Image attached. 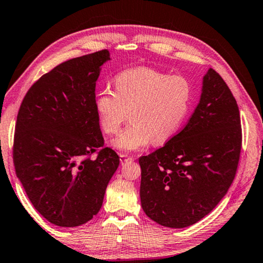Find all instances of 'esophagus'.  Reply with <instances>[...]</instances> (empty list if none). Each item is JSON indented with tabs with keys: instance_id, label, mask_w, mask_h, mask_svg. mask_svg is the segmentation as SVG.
I'll return each instance as SVG.
<instances>
[{
	"instance_id": "1",
	"label": "esophagus",
	"mask_w": 263,
	"mask_h": 263,
	"mask_svg": "<svg viewBox=\"0 0 263 263\" xmlns=\"http://www.w3.org/2000/svg\"><path fill=\"white\" fill-rule=\"evenodd\" d=\"M119 158H121V162L122 163H125L127 161H132L133 158L132 157H128L127 154H121L119 155Z\"/></svg>"
}]
</instances>
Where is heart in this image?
Returning <instances> with one entry per match:
<instances>
[{
  "label": "heart",
  "mask_w": 263,
  "mask_h": 263,
  "mask_svg": "<svg viewBox=\"0 0 263 263\" xmlns=\"http://www.w3.org/2000/svg\"><path fill=\"white\" fill-rule=\"evenodd\" d=\"M114 87L115 92L108 89L97 92L94 109L106 135L118 133L130 112V125L111 142L121 152L172 139L183 125L193 100V84L188 79L169 77L149 67L122 70L114 79Z\"/></svg>",
  "instance_id": "heart-1"
}]
</instances>
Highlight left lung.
Wrapping results in <instances>:
<instances>
[{
  "label": "left lung",
  "instance_id": "obj_1",
  "mask_svg": "<svg viewBox=\"0 0 263 263\" xmlns=\"http://www.w3.org/2000/svg\"><path fill=\"white\" fill-rule=\"evenodd\" d=\"M237 101L210 68L201 100L183 130L139 158L142 210L158 224L182 229L209 215L228 193L241 151Z\"/></svg>",
  "mask_w": 263,
  "mask_h": 263
}]
</instances>
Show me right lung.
Wrapping results in <instances>:
<instances>
[{"label": "right lung", "instance_id": "1", "mask_svg": "<svg viewBox=\"0 0 263 263\" xmlns=\"http://www.w3.org/2000/svg\"><path fill=\"white\" fill-rule=\"evenodd\" d=\"M108 50L74 58L44 74L26 92L14 139L16 175L35 210L75 228L97 215L119 157L104 145L94 109Z\"/></svg>", "mask_w": 263, "mask_h": 263}]
</instances>
